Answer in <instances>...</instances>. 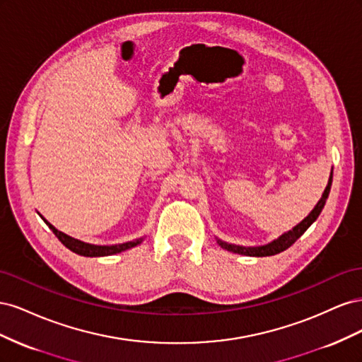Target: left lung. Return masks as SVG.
<instances>
[{
  "instance_id": "left-lung-1",
  "label": "left lung",
  "mask_w": 362,
  "mask_h": 362,
  "mask_svg": "<svg viewBox=\"0 0 362 362\" xmlns=\"http://www.w3.org/2000/svg\"><path fill=\"white\" fill-rule=\"evenodd\" d=\"M332 172L334 169L331 170V175H329V180H327V185L326 189L322 194L320 201L315 204V206L311 210V213L306 216L303 221L300 223L296 225L293 229H290V231L284 233L282 235H279L278 238L273 240V242L267 243V245H262V246H238V245H231V243H226V242H222L221 238H217V243L221 247L229 250V252H234V254H240V255H246V257H270V255H276L279 254V252L288 249L296 240H298L306 229H308L315 221L317 217L320 216L323 206L326 204V199L327 196H329V192H331V185H332Z\"/></svg>"
}]
</instances>
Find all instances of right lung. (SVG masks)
I'll list each match as a JSON object with an SVG mask.
<instances>
[{
	"label": "right lung",
	"mask_w": 362,
	"mask_h": 362,
	"mask_svg": "<svg viewBox=\"0 0 362 362\" xmlns=\"http://www.w3.org/2000/svg\"><path fill=\"white\" fill-rule=\"evenodd\" d=\"M39 216L42 217V221L49 226L51 231L56 234V237L60 240V242L64 246H66L69 250L75 252V254L81 255V257H108V255H115V254H119V252H124V250H128L131 247L140 245L145 240V237H140V238L133 240V242L119 243V245H92V243H86V242H81V240H78V238H74V237H71L68 234L59 231V229L54 226V225H51L42 214H39Z\"/></svg>",
	"instance_id": "right-lung-1"
}]
</instances>
